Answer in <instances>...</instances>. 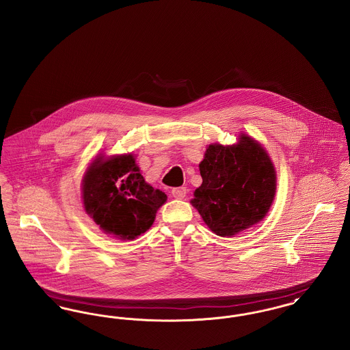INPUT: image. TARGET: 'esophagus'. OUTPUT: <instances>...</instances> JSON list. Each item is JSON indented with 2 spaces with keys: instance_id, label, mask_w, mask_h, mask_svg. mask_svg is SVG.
<instances>
[{
  "instance_id": "obj_1",
  "label": "esophagus",
  "mask_w": 350,
  "mask_h": 350,
  "mask_svg": "<svg viewBox=\"0 0 350 350\" xmlns=\"http://www.w3.org/2000/svg\"><path fill=\"white\" fill-rule=\"evenodd\" d=\"M186 187H174L172 189V196L176 198V200H183L186 197Z\"/></svg>"
}]
</instances>
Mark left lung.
<instances>
[{
  "label": "left lung",
  "instance_id": "left-lung-1",
  "mask_svg": "<svg viewBox=\"0 0 350 350\" xmlns=\"http://www.w3.org/2000/svg\"><path fill=\"white\" fill-rule=\"evenodd\" d=\"M200 170L191 204L213 232L231 237L265 217L275 196V169L250 136L240 135L233 146L210 144Z\"/></svg>",
  "mask_w": 350,
  "mask_h": 350
}]
</instances>
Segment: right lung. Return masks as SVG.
I'll use <instances>...</instances> for the list:
<instances>
[{
  "instance_id": "right-lung-1",
  "label": "right lung",
  "mask_w": 350,
  "mask_h": 350,
  "mask_svg": "<svg viewBox=\"0 0 350 350\" xmlns=\"http://www.w3.org/2000/svg\"><path fill=\"white\" fill-rule=\"evenodd\" d=\"M167 196L144 181L133 154L96 159L83 180V208L105 233L133 240L150 230Z\"/></svg>"
}]
</instances>
